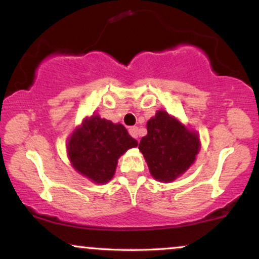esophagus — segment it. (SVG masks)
Listing matches in <instances>:
<instances>
[{"label": "esophagus", "instance_id": "1", "mask_svg": "<svg viewBox=\"0 0 259 259\" xmlns=\"http://www.w3.org/2000/svg\"><path fill=\"white\" fill-rule=\"evenodd\" d=\"M129 134L133 136V138L138 139L139 138V127L138 126H130Z\"/></svg>", "mask_w": 259, "mask_h": 259}]
</instances>
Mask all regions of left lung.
<instances>
[{
    "label": "left lung",
    "mask_w": 259,
    "mask_h": 259,
    "mask_svg": "<svg viewBox=\"0 0 259 259\" xmlns=\"http://www.w3.org/2000/svg\"><path fill=\"white\" fill-rule=\"evenodd\" d=\"M154 179L173 181L189 169L200 150V140L167 112L158 111L147 123L139 145Z\"/></svg>",
    "instance_id": "obj_1"
}]
</instances>
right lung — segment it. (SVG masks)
Segmentation results:
<instances>
[{
	"label": "right lung",
	"mask_w": 259,
	"mask_h": 259,
	"mask_svg": "<svg viewBox=\"0 0 259 259\" xmlns=\"http://www.w3.org/2000/svg\"><path fill=\"white\" fill-rule=\"evenodd\" d=\"M136 146L138 141L121 124L95 114L70 136L68 154L80 174L96 184H105L114 175L118 158Z\"/></svg>",
	"instance_id": "obj_1"
}]
</instances>
